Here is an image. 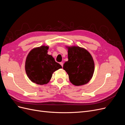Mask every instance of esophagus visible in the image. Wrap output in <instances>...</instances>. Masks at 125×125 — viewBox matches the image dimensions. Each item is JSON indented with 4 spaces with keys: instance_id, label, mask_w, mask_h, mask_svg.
<instances>
[{
    "instance_id": "34e87169",
    "label": "esophagus",
    "mask_w": 125,
    "mask_h": 125,
    "mask_svg": "<svg viewBox=\"0 0 125 125\" xmlns=\"http://www.w3.org/2000/svg\"><path fill=\"white\" fill-rule=\"evenodd\" d=\"M60 65H61L62 67H63V62H60Z\"/></svg>"
}]
</instances>
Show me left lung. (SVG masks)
Wrapping results in <instances>:
<instances>
[{
  "instance_id": "1",
  "label": "left lung",
  "mask_w": 125,
  "mask_h": 125,
  "mask_svg": "<svg viewBox=\"0 0 125 125\" xmlns=\"http://www.w3.org/2000/svg\"><path fill=\"white\" fill-rule=\"evenodd\" d=\"M68 61L63 69L69 75L71 83L76 86L84 85L91 79L94 71V62L90 52L79 46L68 47Z\"/></svg>"
}]
</instances>
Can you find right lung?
I'll list each match as a JSON object with an SVG mask.
<instances>
[{"instance_id": "right-lung-1", "label": "right lung", "mask_w": 125, "mask_h": 125, "mask_svg": "<svg viewBox=\"0 0 125 125\" xmlns=\"http://www.w3.org/2000/svg\"><path fill=\"white\" fill-rule=\"evenodd\" d=\"M48 48L47 46H42L33 48L26 59V73L30 80L37 84H47L54 72L62 68L52 56L47 54Z\"/></svg>"}]
</instances>
